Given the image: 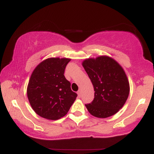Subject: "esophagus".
Returning a JSON list of instances; mask_svg holds the SVG:
<instances>
[{"label": "esophagus", "instance_id": "34e87169", "mask_svg": "<svg viewBox=\"0 0 154 154\" xmlns=\"http://www.w3.org/2000/svg\"><path fill=\"white\" fill-rule=\"evenodd\" d=\"M77 94H78V96H79V98H80V97L82 96V92H81L80 90H79V91H77Z\"/></svg>", "mask_w": 154, "mask_h": 154}]
</instances>
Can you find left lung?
Here are the masks:
<instances>
[{
  "instance_id": "obj_1",
  "label": "left lung",
  "mask_w": 154,
  "mask_h": 154,
  "mask_svg": "<svg viewBox=\"0 0 154 154\" xmlns=\"http://www.w3.org/2000/svg\"><path fill=\"white\" fill-rule=\"evenodd\" d=\"M82 66L95 91L93 101L85 104L88 111L98 118L115 114L122 108L130 93V85L122 67L106 56L85 59Z\"/></svg>"
}]
</instances>
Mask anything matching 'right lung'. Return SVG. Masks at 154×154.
I'll use <instances>...</instances> for the list:
<instances>
[{
    "label": "right lung",
    "instance_id": "right-lung-1",
    "mask_svg": "<svg viewBox=\"0 0 154 154\" xmlns=\"http://www.w3.org/2000/svg\"><path fill=\"white\" fill-rule=\"evenodd\" d=\"M69 59L50 58L39 63L32 73L27 86V97L37 114L56 120L67 114L77 94L64 77Z\"/></svg>",
    "mask_w": 154,
    "mask_h": 154
}]
</instances>
